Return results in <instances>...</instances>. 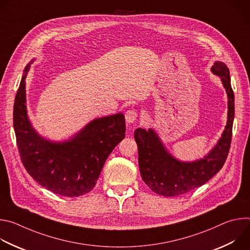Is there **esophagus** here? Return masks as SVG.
I'll return each mask as SVG.
<instances>
[{
    "label": "esophagus",
    "instance_id": "1",
    "mask_svg": "<svg viewBox=\"0 0 250 250\" xmlns=\"http://www.w3.org/2000/svg\"><path fill=\"white\" fill-rule=\"evenodd\" d=\"M138 114L135 110H128L125 112V121L127 124H132L135 122Z\"/></svg>",
    "mask_w": 250,
    "mask_h": 250
}]
</instances>
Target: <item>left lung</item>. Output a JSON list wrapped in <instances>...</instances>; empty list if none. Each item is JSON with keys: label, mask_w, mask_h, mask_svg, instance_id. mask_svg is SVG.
<instances>
[{"label": "left lung", "mask_w": 250, "mask_h": 250, "mask_svg": "<svg viewBox=\"0 0 250 250\" xmlns=\"http://www.w3.org/2000/svg\"><path fill=\"white\" fill-rule=\"evenodd\" d=\"M211 72L218 75L228 95V122L218 144L202 159L183 162L166 150L157 133L149 128H136L138 165L144 182L154 193L164 197L180 196L198 188L215 176L224 166L231 142L234 118V95L229 70L221 61L213 63Z\"/></svg>", "instance_id": "8db88e82"}]
</instances>
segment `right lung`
Returning a JSON list of instances; mask_svg holds the SVG:
<instances>
[{
	"instance_id": "1",
	"label": "right lung",
	"mask_w": 250,
	"mask_h": 250,
	"mask_svg": "<svg viewBox=\"0 0 250 250\" xmlns=\"http://www.w3.org/2000/svg\"><path fill=\"white\" fill-rule=\"evenodd\" d=\"M33 61V60H32ZM26 65L14 104V128L21 160L42 187L64 197L92 191L113 149L125 138L122 113L95 119L72 138L54 142L41 136L28 119L25 98Z\"/></svg>"
}]
</instances>
